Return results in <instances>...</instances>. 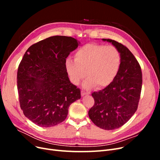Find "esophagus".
<instances>
[{"instance_id":"1","label":"esophagus","mask_w":160,"mask_h":160,"mask_svg":"<svg viewBox=\"0 0 160 160\" xmlns=\"http://www.w3.org/2000/svg\"><path fill=\"white\" fill-rule=\"evenodd\" d=\"M90 93L89 92H88V91H83V90H82L81 91V95L82 96H85V95H89Z\"/></svg>"}]
</instances>
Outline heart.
<instances>
[{
	"mask_svg": "<svg viewBox=\"0 0 160 160\" xmlns=\"http://www.w3.org/2000/svg\"><path fill=\"white\" fill-rule=\"evenodd\" d=\"M121 65L122 57L117 48L89 43L75 52V60H66L65 69L71 82L75 85L88 76L83 87L89 89L96 85L99 88L109 85L118 75Z\"/></svg>",
	"mask_w": 160,
	"mask_h": 160,
	"instance_id": "b5f03b06",
	"label": "heart"
}]
</instances>
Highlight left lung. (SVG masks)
<instances>
[{
  "label": "left lung",
  "instance_id": "1",
  "mask_svg": "<svg viewBox=\"0 0 160 160\" xmlns=\"http://www.w3.org/2000/svg\"><path fill=\"white\" fill-rule=\"evenodd\" d=\"M119 50L122 65L118 75L109 85L91 95L95 104L89 117L97 126L113 130L127 123L137 111L142 86V72L138 61L122 43L103 38Z\"/></svg>",
  "mask_w": 160,
  "mask_h": 160
}]
</instances>
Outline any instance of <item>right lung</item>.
Here are the masks:
<instances>
[{
    "label": "right lung",
    "instance_id": "1",
    "mask_svg": "<svg viewBox=\"0 0 160 160\" xmlns=\"http://www.w3.org/2000/svg\"><path fill=\"white\" fill-rule=\"evenodd\" d=\"M80 44L75 38L53 36L31 45L17 72V89L24 115L38 126H55L67 118L70 105L81 98L65 69L70 52Z\"/></svg>",
    "mask_w": 160,
    "mask_h": 160
}]
</instances>
